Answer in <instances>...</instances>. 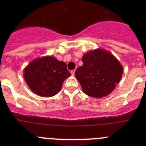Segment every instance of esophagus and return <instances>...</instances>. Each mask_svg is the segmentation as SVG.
<instances>
[{"mask_svg": "<svg viewBox=\"0 0 146 146\" xmlns=\"http://www.w3.org/2000/svg\"><path fill=\"white\" fill-rule=\"evenodd\" d=\"M74 72H75V70L71 71V74H72V76H74Z\"/></svg>", "mask_w": 146, "mask_h": 146, "instance_id": "1", "label": "esophagus"}]
</instances>
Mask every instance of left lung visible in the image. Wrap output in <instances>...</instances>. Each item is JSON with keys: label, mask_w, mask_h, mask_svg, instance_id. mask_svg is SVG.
Returning a JSON list of instances; mask_svg holds the SVG:
<instances>
[{"label": "left lung", "mask_w": 146, "mask_h": 146, "mask_svg": "<svg viewBox=\"0 0 146 146\" xmlns=\"http://www.w3.org/2000/svg\"><path fill=\"white\" fill-rule=\"evenodd\" d=\"M83 65L75 77L88 96L102 98L109 95L120 82L123 66L110 52L102 49L90 51L82 58Z\"/></svg>", "instance_id": "8db88e82"}]
</instances>
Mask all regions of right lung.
<instances>
[{"label": "right lung", "mask_w": 146, "mask_h": 146, "mask_svg": "<svg viewBox=\"0 0 146 146\" xmlns=\"http://www.w3.org/2000/svg\"><path fill=\"white\" fill-rule=\"evenodd\" d=\"M70 75L66 64L52 56L35 59L24 69V78L28 87L43 97L57 94L63 82Z\"/></svg>", "instance_id": "add662e5"}]
</instances>
